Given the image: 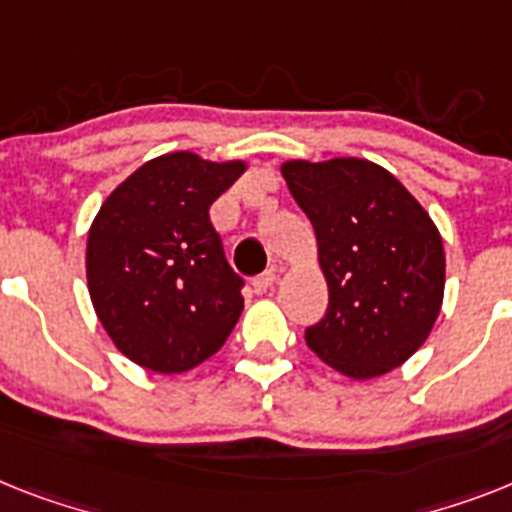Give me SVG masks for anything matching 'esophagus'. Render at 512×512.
Instances as JSON below:
<instances>
[{"mask_svg":"<svg viewBox=\"0 0 512 512\" xmlns=\"http://www.w3.org/2000/svg\"><path fill=\"white\" fill-rule=\"evenodd\" d=\"M278 276L276 270H265L263 276H257L255 281H252V289H255V294H265V291H270L273 286H276Z\"/></svg>","mask_w":512,"mask_h":512,"instance_id":"34e87169","label":"esophagus"}]
</instances>
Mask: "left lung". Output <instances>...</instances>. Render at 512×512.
I'll return each instance as SVG.
<instances>
[{"mask_svg":"<svg viewBox=\"0 0 512 512\" xmlns=\"http://www.w3.org/2000/svg\"><path fill=\"white\" fill-rule=\"evenodd\" d=\"M281 174L317 236L328 312L307 346L351 380L401 367L427 341L445 294V249L427 210L364 158L286 161Z\"/></svg>","mask_w":512,"mask_h":512,"instance_id":"1","label":"left lung"}]
</instances>
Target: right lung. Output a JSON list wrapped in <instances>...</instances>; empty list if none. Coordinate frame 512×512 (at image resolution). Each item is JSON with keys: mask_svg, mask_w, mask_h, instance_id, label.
<instances>
[{"mask_svg": "<svg viewBox=\"0 0 512 512\" xmlns=\"http://www.w3.org/2000/svg\"><path fill=\"white\" fill-rule=\"evenodd\" d=\"M244 169L166 153L127 176L90 223V302L114 346L150 372L203 364L242 315L244 281L226 263L208 210Z\"/></svg>", "mask_w": 512, "mask_h": 512, "instance_id": "1", "label": "right lung"}]
</instances>
